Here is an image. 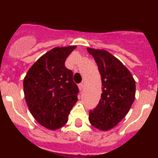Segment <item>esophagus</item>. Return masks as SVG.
Segmentation results:
<instances>
[{"mask_svg": "<svg viewBox=\"0 0 158 158\" xmlns=\"http://www.w3.org/2000/svg\"><path fill=\"white\" fill-rule=\"evenodd\" d=\"M78 88H79V89H80L81 91L82 89H84V85L82 83H81V84H79V85H78Z\"/></svg>", "mask_w": 158, "mask_h": 158, "instance_id": "obj_1", "label": "esophagus"}]
</instances>
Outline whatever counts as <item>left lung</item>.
Masks as SVG:
<instances>
[{"label": "left lung", "instance_id": "obj_1", "mask_svg": "<svg viewBox=\"0 0 158 158\" xmlns=\"http://www.w3.org/2000/svg\"><path fill=\"white\" fill-rule=\"evenodd\" d=\"M101 76L102 94L99 104L89 111L92 126L100 131L115 127L129 111L135 98V81L122 62L104 50L88 47Z\"/></svg>", "mask_w": 158, "mask_h": 158}]
</instances>
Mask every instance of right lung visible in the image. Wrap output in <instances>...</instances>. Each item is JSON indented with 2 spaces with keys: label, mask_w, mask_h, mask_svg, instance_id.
<instances>
[{
  "label": "right lung",
  "mask_w": 158,
  "mask_h": 158,
  "mask_svg": "<svg viewBox=\"0 0 158 158\" xmlns=\"http://www.w3.org/2000/svg\"><path fill=\"white\" fill-rule=\"evenodd\" d=\"M76 46L54 47L33 64L23 79V92L30 112L49 130L63 127L77 101V85L73 72L65 66Z\"/></svg>",
  "instance_id": "obj_1"
}]
</instances>
